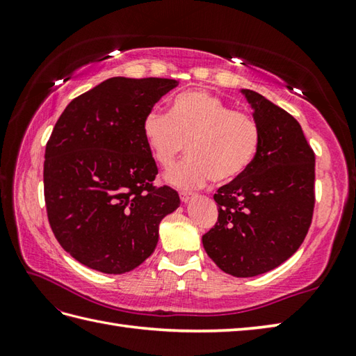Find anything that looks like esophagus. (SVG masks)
<instances>
[{"instance_id": "obj_1", "label": "esophagus", "mask_w": 356, "mask_h": 356, "mask_svg": "<svg viewBox=\"0 0 356 356\" xmlns=\"http://www.w3.org/2000/svg\"><path fill=\"white\" fill-rule=\"evenodd\" d=\"M179 195H180V200L186 203L188 200H190V199L193 197L194 194H193V193H190V191H180V194H179Z\"/></svg>"}]
</instances>
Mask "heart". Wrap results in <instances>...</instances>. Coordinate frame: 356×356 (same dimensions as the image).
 <instances>
[{
  "label": "heart",
  "mask_w": 356,
  "mask_h": 356,
  "mask_svg": "<svg viewBox=\"0 0 356 356\" xmlns=\"http://www.w3.org/2000/svg\"><path fill=\"white\" fill-rule=\"evenodd\" d=\"M143 138L154 161L171 170L188 143L190 157L168 174L174 185L194 188L213 179L225 184L246 172L259 153L261 131L252 113L236 110L213 93L194 90L177 95L168 115L151 110Z\"/></svg>",
  "instance_id": "b5f03b06"
}]
</instances>
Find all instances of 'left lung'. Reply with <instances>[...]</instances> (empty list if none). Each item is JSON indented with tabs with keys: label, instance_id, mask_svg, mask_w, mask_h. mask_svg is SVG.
<instances>
[{
	"label": "left lung",
	"instance_id": "obj_1",
	"mask_svg": "<svg viewBox=\"0 0 356 356\" xmlns=\"http://www.w3.org/2000/svg\"><path fill=\"white\" fill-rule=\"evenodd\" d=\"M243 93L255 108L260 148L248 171L214 194L218 217L202 241L226 274L254 277L284 263L307 236L315 153L292 115L252 90Z\"/></svg>",
	"mask_w": 356,
	"mask_h": 356
}]
</instances>
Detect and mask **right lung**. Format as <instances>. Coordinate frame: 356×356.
<instances>
[{
  "label": "right lung",
  "instance_id": "obj_1",
  "mask_svg": "<svg viewBox=\"0 0 356 356\" xmlns=\"http://www.w3.org/2000/svg\"><path fill=\"white\" fill-rule=\"evenodd\" d=\"M179 84L110 78L67 105L45 145L44 199L50 228L74 260L125 274L154 252L159 223L180 205L154 186L157 165L143 119Z\"/></svg>",
  "mask_w": 356,
  "mask_h": 356
}]
</instances>
